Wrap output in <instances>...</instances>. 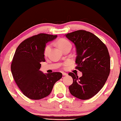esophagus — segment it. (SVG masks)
Segmentation results:
<instances>
[{"instance_id": "esophagus-1", "label": "esophagus", "mask_w": 121, "mask_h": 121, "mask_svg": "<svg viewBox=\"0 0 121 121\" xmlns=\"http://www.w3.org/2000/svg\"><path fill=\"white\" fill-rule=\"evenodd\" d=\"M62 74H63V76H67V74L66 73H64V72H63Z\"/></svg>"}]
</instances>
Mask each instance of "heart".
<instances>
[{"label": "heart", "mask_w": 121, "mask_h": 121, "mask_svg": "<svg viewBox=\"0 0 121 121\" xmlns=\"http://www.w3.org/2000/svg\"><path fill=\"white\" fill-rule=\"evenodd\" d=\"M57 44L58 45V46L60 47V48L62 50H64L65 48H66L68 46H71L70 43L67 39H65V38H60V39H58L57 41ZM50 48H51V45L50 44H48L45 46L44 49V55L45 56L47 55ZM68 64H69V62L67 61V62L64 64L63 65L64 67H66L67 66Z\"/></svg>", "instance_id": "b5f03b06"}]
</instances>
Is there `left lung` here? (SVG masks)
Masks as SVG:
<instances>
[{"instance_id": "1", "label": "left lung", "mask_w": 121, "mask_h": 121, "mask_svg": "<svg viewBox=\"0 0 121 121\" xmlns=\"http://www.w3.org/2000/svg\"><path fill=\"white\" fill-rule=\"evenodd\" d=\"M66 37L75 45V68L82 72L79 78L73 73H68L73 79L69 86L70 93L79 99H90L103 87L110 74V57L108 48L96 35L86 30L68 33Z\"/></svg>"}]
</instances>
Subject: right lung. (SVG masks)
Here are the masks:
<instances>
[{
	"mask_svg": "<svg viewBox=\"0 0 121 121\" xmlns=\"http://www.w3.org/2000/svg\"><path fill=\"white\" fill-rule=\"evenodd\" d=\"M57 35L40 33L22 42L17 48L11 64L13 78L18 87L31 99H40L51 93L55 83L62 77L60 72L44 74L39 70L45 61L46 44Z\"/></svg>",
	"mask_w": 121,
	"mask_h": 121,
	"instance_id": "1",
	"label": "right lung"
}]
</instances>
